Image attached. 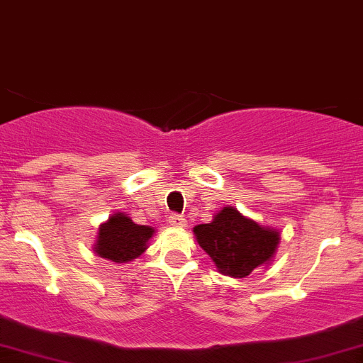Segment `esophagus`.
I'll return each mask as SVG.
<instances>
[{"mask_svg":"<svg viewBox=\"0 0 363 363\" xmlns=\"http://www.w3.org/2000/svg\"><path fill=\"white\" fill-rule=\"evenodd\" d=\"M169 225H171V227L182 228V227H185L186 221H185V218L180 216V214H171V216H169Z\"/></svg>","mask_w":363,"mask_h":363,"instance_id":"obj_1","label":"esophagus"}]
</instances>
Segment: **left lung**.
Instances as JSON below:
<instances>
[{
    "label": "left lung",
    "mask_w": 363,
    "mask_h": 363,
    "mask_svg": "<svg viewBox=\"0 0 363 363\" xmlns=\"http://www.w3.org/2000/svg\"><path fill=\"white\" fill-rule=\"evenodd\" d=\"M194 233L218 270L239 279L270 261L280 240L279 232L261 227L235 208H223L211 223L197 225Z\"/></svg>",
    "instance_id": "1"
}]
</instances>
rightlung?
<instances>
[{
  "label": "right lung",
  "mask_w": 363,
  "mask_h": 363,
  "mask_svg": "<svg viewBox=\"0 0 363 363\" xmlns=\"http://www.w3.org/2000/svg\"><path fill=\"white\" fill-rule=\"evenodd\" d=\"M154 230L145 225H136L126 214L118 213L108 218L99 230L96 255L116 263H124L138 258L147 249V240Z\"/></svg>",
  "instance_id": "add662e5"
}]
</instances>
